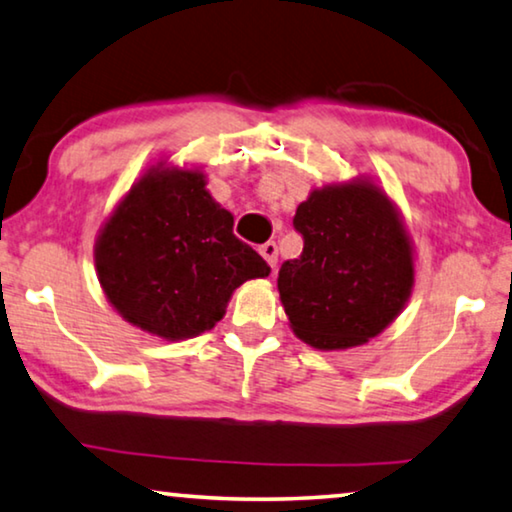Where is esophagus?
<instances>
[{"instance_id":"1","label":"esophagus","mask_w":512,"mask_h":512,"mask_svg":"<svg viewBox=\"0 0 512 512\" xmlns=\"http://www.w3.org/2000/svg\"><path fill=\"white\" fill-rule=\"evenodd\" d=\"M259 255H262L266 259V264L271 266V269H276L278 264V246L273 241H266L259 246Z\"/></svg>"}]
</instances>
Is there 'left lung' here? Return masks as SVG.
<instances>
[{"label":"left lung","instance_id":"obj_1","mask_svg":"<svg viewBox=\"0 0 512 512\" xmlns=\"http://www.w3.org/2000/svg\"><path fill=\"white\" fill-rule=\"evenodd\" d=\"M294 230L303 253L278 273V292L296 338L322 352L375 338L409 301L414 255L402 218L370 179L312 190Z\"/></svg>","mask_w":512,"mask_h":512}]
</instances>
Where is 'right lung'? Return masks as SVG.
I'll return each instance as SVG.
<instances>
[{"label": "right lung", "mask_w": 512, "mask_h": 512, "mask_svg": "<svg viewBox=\"0 0 512 512\" xmlns=\"http://www.w3.org/2000/svg\"><path fill=\"white\" fill-rule=\"evenodd\" d=\"M234 216L213 200L200 170H147L96 239L108 301L126 322L165 340L209 331L232 292L271 266L236 239Z\"/></svg>", "instance_id": "obj_1"}]
</instances>
